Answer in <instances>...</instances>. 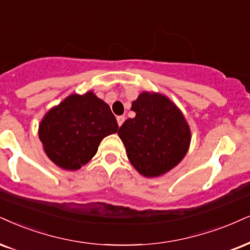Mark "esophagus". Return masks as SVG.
I'll return each instance as SVG.
<instances>
[{
	"label": "esophagus",
	"instance_id": "esophagus-1",
	"mask_svg": "<svg viewBox=\"0 0 250 250\" xmlns=\"http://www.w3.org/2000/svg\"><path fill=\"white\" fill-rule=\"evenodd\" d=\"M124 120H125V117L124 116H118V117H117V122H118V125L119 126H122L123 123H124Z\"/></svg>",
	"mask_w": 250,
	"mask_h": 250
}]
</instances>
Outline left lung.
Masks as SVG:
<instances>
[{
    "label": "left lung",
    "mask_w": 250,
    "mask_h": 250,
    "mask_svg": "<svg viewBox=\"0 0 250 250\" xmlns=\"http://www.w3.org/2000/svg\"><path fill=\"white\" fill-rule=\"evenodd\" d=\"M134 118L118 135L131 165L145 177H159L180 163L189 150L191 130L176 104L160 92L143 91L132 102Z\"/></svg>",
    "instance_id": "8db88e82"
}]
</instances>
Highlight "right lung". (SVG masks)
<instances>
[{
    "label": "right lung",
    "instance_id": "1",
    "mask_svg": "<svg viewBox=\"0 0 250 250\" xmlns=\"http://www.w3.org/2000/svg\"><path fill=\"white\" fill-rule=\"evenodd\" d=\"M118 131L110 106L91 90L72 94L47 111L38 134L44 152L64 170H78L97 153L101 141Z\"/></svg>",
    "mask_w": 250,
    "mask_h": 250
}]
</instances>
